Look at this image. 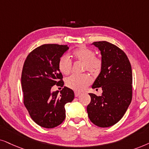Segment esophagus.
Wrapping results in <instances>:
<instances>
[{"instance_id":"1","label":"esophagus","mask_w":149,"mask_h":149,"mask_svg":"<svg viewBox=\"0 0 149 149\" xmlns=\"http://www.w3.org/2000/svg\"><path fill=\"white\" fill-rule=\"evenodd\" d=\"M81 95V93L78 92V91H75V97H78Z\"/></svg>"}]
</instances>
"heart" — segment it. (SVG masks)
Wrapping results in <instances>:
<instances>
[{
	"label": "heart",
	"instance_id": "1",
	"mask_svg": "<svg viewBox=\"0 0 149 149\" xmlns=\"http://www.w3.org/2000/svg\"><path fill=\"white\" fill-rule=\"evenodd\" d=\"M72 55L76 60L83 63V71L87 70L93 74L100 72L102 66V61L95 56V52L86 46H80L73 51ZM71 61L67 55H63L59 59L58 68L64 74H69L71 70ZM92 82V78L87 73L80 75L73 74L67 78L66 84L75 91L84 90Z\"/></svg>",
	"mask_w": 149,
	"mask_h": 149
}]
</instances>
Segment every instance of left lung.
<instances>
[{
  "label": "left lung",
  "mask_w": 149,
  "mask_h": 149,
  "mask_svg": "<svg viewBox=\"0 0 149 149\" xmlns=\"http://www.w3.org/2000/svg\"><path fill=\"white\" fill-rule=\"evenodd\" d=\"M102 54L101 72L92 88H102L100 96L89 93L87 106L91 121L100 127L114 125L121 119L132 99V70L130 61L122 49L108 41L92 43Z\"/></svg>",
  "instance_id": "1"
}]
</instances>
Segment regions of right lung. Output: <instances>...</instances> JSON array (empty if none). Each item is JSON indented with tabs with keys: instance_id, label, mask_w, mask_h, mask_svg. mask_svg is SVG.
<instances>
[{
	"instance_id": "add662e5",
	"label": "right lung",
	"mask_w": 149,
	"mask_h": 149,
	"mask_svg": "<svg viewBox=\"0 0 149 149\" xmlns=\"http://www.w3.org/2000/svg\"><path fill=\"white\" fill-rule=\"evenodd\" d=\"M69 49L67 45L43 44L33 49L26 58L21 84L24 104L32 119L44 128H54L65 120V105L74 99V93L64 86L52 92L54 85L63 87L59 59Z\"/></svg>"
}]
</instances>
